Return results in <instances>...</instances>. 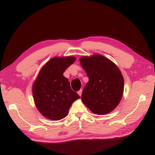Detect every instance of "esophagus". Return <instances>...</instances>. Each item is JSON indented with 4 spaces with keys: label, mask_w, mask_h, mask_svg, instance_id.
Listing matches in <instances>:
<instances>
[{
    "label": "esophagus",
    "mask_w": 155,
    "mask_h": 155,
    "mask_svg": "<svg viewBox=\"0 0 155 155\" xmlns=\"http://www.w3.org/2000/svg\"><path fill=\"white\" fill-rule=\"evenodd\" d=\"M82 89H80V90L78 91V94H79V95H80V96H81V95H82Z\"/></svg>",
    "instance_id": "obj_1"
}]
</instances>
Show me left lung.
Wrapping results in <instances>:
<instances>
[{"mask_svg":"<svg viewBox=\"0 0 155 155\" xmlns=\"http://www.w3.org/2000/svg\"><path fill=\"white\" fill-rule=\"evenodd\" d=\"M80 64L89 78L82 101L92 113L105 115L117 107L124 91V78L114 63L101 55L82 57Z\"/></svg>","mask_w":155,"mask_h":155,"instance_id":"obj_1","label":"left lung"}]
</instances>
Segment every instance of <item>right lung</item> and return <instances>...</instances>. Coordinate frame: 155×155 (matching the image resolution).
<instances>
[{
	"instance_id": "add662e5",
	"label": "right lung",
	"mask_w": 155,
	"mask_h": 155,
	"mask_svg": "<svg viewBox=\"0 0 155 155\" xmlns=\"http://www.w3.org/2000/svg\"><path fill=\"white\" fill-rule=\"evenodd\" d=\"M75 58L54 57L42 67L33 86L37 108L45 117L59 120L68 113L74 101L80 96L71 89L70 82L63 74Z\"/></svg>"
}]
</instances>
